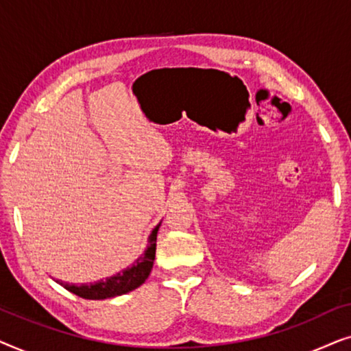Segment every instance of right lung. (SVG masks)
<instances>
[{"instance_id": "obj_1", "label": "right lung", "mask_w": 351, "mask_h": 351, "mask_svg": "<svg viewBox=\"0 0 351 351\" xmlns=\"http://www.w3.org/2000/svg\"><path fill=\"white\" fill-rule=\"evenodd\" d=\"M161 222L153 228V232L148 237V246L145 252L142 254L137 261H134L131 267L124 268V270L114 273L113 276L105 278V280H99L94 282H86V285H69V282L59 281L60 286H64L66 291L73 292L75 295L83 297V299L89 300H104L110 299V297H117L128 294L134 289H137L138 286H142L145 280L150 275L153 268V261H155V252H156V234L160 230Z\"/></svg>"}]
</instances>
